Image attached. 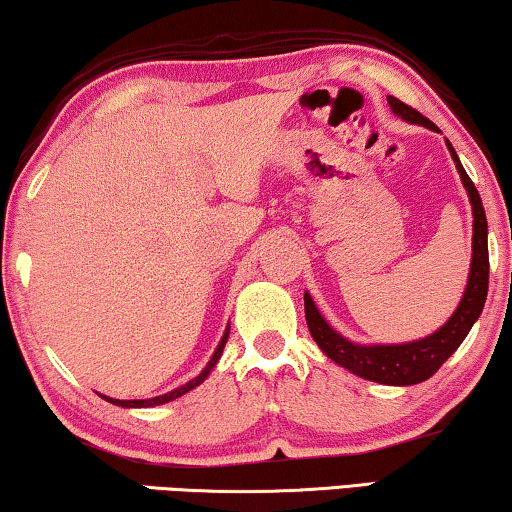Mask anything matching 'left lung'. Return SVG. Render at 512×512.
<instances>
[{"mask_svg":"<svg viewBox=\"0 0 512 512\" xmlns=\"http://www.w3.org/2000/svg\"><path fill=\"white\" fill-rule=\"evenodd\" d=\"M390 108L406 122L422 124V127L439 131L434 122H429L425 115H420L409 103L399 101L397 96H388ZM448 150L453 154L455 166L459 170L466 191H469L471 207H473V258L469 284H466L464 298L450 321L420 342L397 344V346H358L348 342L342 335H337L323 316L318 314L314 300L305 293V316L314 342L321 346V351L335 360L337 365L346 367L348 372L362 376L367 381L385 383V385H413L427 381L429 376L436 374L443 362L457 351V346L469 335L471 325L476 323L480 311L487 300V286H490V254H487V219L483 210V201L476 184L466 175L464 166L459 164L453 145L448 143Z\"/></svg>","mask_w":512,"mask_h":512,"instance_id":"1","label":"left lung"}]
</instances>
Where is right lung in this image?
<instances>
[{
	"mask_svg": "<svg viewBox=\"0 0 512 512\" xmlns=\"http://www.w3.org/2000/svg\"><path fill=\"white\" fill-rule=\"evenodd\" d=\"M226 339H228V330H226V335L221 337V342H219V346H217V351H214V355H212L210 365H207V367L203 369V372L196 376L194 381H189L187 385H182V388H177V390H173V392H166V395H161V397H152V399H110V397H103V399H108L110 404H117V406H136V409H140V406H157V404H166V402H170V399H177L180 395H184V392L194 390L196 385H201V383L207 379V374L212 372V367L217 365V360L221 358V351H224Z\"/></svg>",
	"mask_w": 512,
	"mask_h": 512,
	"instance_id": "right-lung-1",
	"label": "right lung"
}]
</instances>
